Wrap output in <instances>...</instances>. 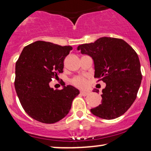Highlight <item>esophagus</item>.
Here are the masks:
<instances>
[{
	"instance_id": "1",
	"label": "esophagus",
	"mask_w": 151,
	"mask_h": 151,
	"mask_svg": "<svg viewBox=\"0 0 151 151\" xmlns=\"http://www.w3.org/2000/svg\"><path fill=\"white\" fill-rule=\"evenodd\" d=\"M89 93L88 91H80V94L82 95V96H86V95Z\"/></svg>"
}]
</instances>
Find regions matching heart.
I'll return each instance as SVG.
<instances>
[{"label":"heart","instance_id":"obj_1","mask_svg":"<svg viewBox=\"0 0 151 151\" xmlns=\"http://www.w3.org/2000/svg\"><path fill=\"white\" fill-rule=\"evenodd\" d=\"M72 84L74 86H77L79 88H83L86 86V78L83 77H76L73 78V79L71 80Z\"/></svg>","mask_w":151,"mask_h":151}]
</instances>
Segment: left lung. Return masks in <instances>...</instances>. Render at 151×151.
<instances>
[{
    "label": "left lung",
    "mask_w": 151,
    "mask_h": 151,
    "mask_svg": "<svg viewBox=\"0 0 151 151\" xmlns=\"http://www.w3.org/2000/svg\"><path fill=\"white\" fill-rule=\"evenodd\" d=\"M77 50L93 59L94 77L106 83L101 104L91 112L107 120L121 116L136 100L141 85V64L137 53L124 40L107 37L81 45ZM93 91L98 93L99 90Z\"/></svg>",
    "instance_id": "8db88e82"
}]
</instances>
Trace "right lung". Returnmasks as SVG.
<instances>
[{
	"label": "right lung",
	"mask_w": 151,
	"mask_h": 151,
	"mask_svg": "<svg viewBox=\"0 0 151 151\" xmlns=\"http://www.w3.org/2000/svg\"><path fill=\"white\" fill-rule=\"evenodd\" d=\"M72 50L45 41L25 46L15 64V89L25 111L35 120L54 124L67 115L79 93L74 86L54 90L50 82L63 72L64 60Z\"/></svg>",
	"instance_id": "add662e5"
}]
</instances>
